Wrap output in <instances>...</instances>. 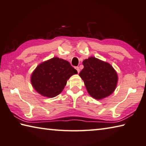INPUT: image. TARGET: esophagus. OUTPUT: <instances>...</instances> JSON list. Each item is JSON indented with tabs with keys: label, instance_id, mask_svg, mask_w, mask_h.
Here are the masks:
<instances>
[{
	"label": "esophagus",
	"instance_id": "esophagus-1",
	"mask_svg": "<svg viewBox=\"0 0 146 146\" xmlns=\"http://www.w3.org/2000/svg\"><path fill=\"white\" fill-rule=\"evenodd\" d=\"M75 69L76 70V71H78V73H79V72H80V68H79V67H75Z\"/></svg>",
	"mask_w": 146,
	"mask_h": 146
}]
</instances>
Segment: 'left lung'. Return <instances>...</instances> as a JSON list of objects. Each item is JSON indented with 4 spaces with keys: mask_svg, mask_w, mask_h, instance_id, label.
I'll use <instances>...</instances> for the list:
<instances>
[{
    "mask_svg": "<svg viewBox=\"0 0 146 146\" xmlns=\"http://www.w3.org/2000/svg\"><path fill=\"white\" fill-rule=\"evenodd\" d=\"M84 69L79 75L88 93L96 100L107 97L115 91L118 76L109 63L91 57L83 61Z\"/></svg>",
    "mask_w": 146,
    "mask_h": 146,
    "instance_id": "left-lung-1",
    "label": "left lung"
}]
</instances>
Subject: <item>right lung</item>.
Segmentation results:
<instances>
[{"label":"right lung","mask_w":146,"mask_h":146,"mask_svg":"<svg viewBox=\"0 0 146 146\" xmlns=\"http://www.w3.org/2000/svg\"><path fill=\"white\" fill-rule=\"evenodd\" d=\"M67 60L54 57L39 64L31 75V84L39 94L54 98L64 89L67 80L77 74Z\"/></svg>","instance_id":"add662e5"}]
</instances>
